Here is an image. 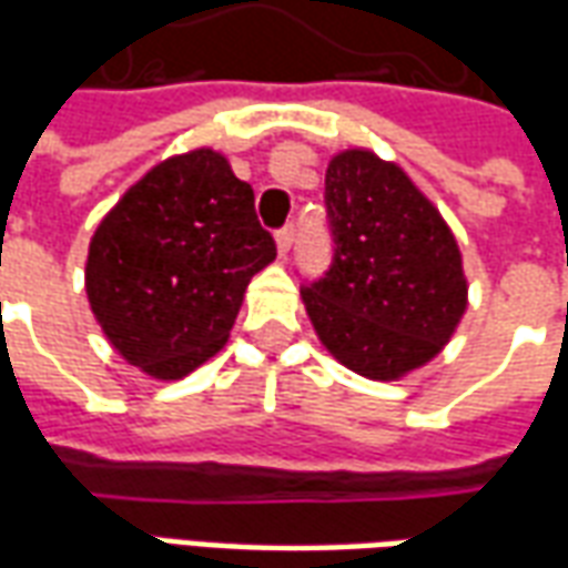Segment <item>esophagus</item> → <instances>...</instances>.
<instances>
[{
	"mask_svg": "<svg viewBox=\"0 0 568 568\" xmlns=\"http://www.w3.org/2000/svg\"><path fill=\"white\" fill-rule=\"evenodd\" d=\"M292 240H295V224H285L283 231H276V252H280V258H285V255H288Z\"/></svg>",
	"mask_w": 568,
	"mask_h": 568,
	"instance_id": "obj_1",
	"label": "esophagus"
}]
</instances>
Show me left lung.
Masks as SVG:
<instances>
[{
	"mask_svg": "<svg viewBox=\"0 0 568 568\" xmlns=\"http://www.w3.org/2000/svg\"><path fill=\"white\" fill-rule=\"evenodd\" d=\"M334 264L304 288L313 332L344 368L405 381L468 310L463 252L440 210L395 161L349 145L325 170Z\"/></svg>",
	"mask_w": 568,
	"mask_h": 568,
	"instance_id": "left-lung-1",
	"label": "left lung"
}]
</instances>
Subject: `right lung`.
Here are the masks:
<instances>
[{"mask_svg":"<svg viewBox=\"0 0 568 568\" xmlns=\"http://www.w3.org/2000/svg\"><path fill=\"white\" fill-rule=\"evenodd\" d=\"M273 258L252 187L200 145L154 163L105 212L84 292L118 356L154 381H182L227 344L252 276Z\"/></svg>","mask_w":568,"mask_h":568,"instance_id":"right-lung-1","label":"right lung"}]
</instances>
